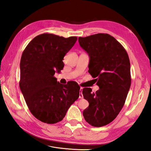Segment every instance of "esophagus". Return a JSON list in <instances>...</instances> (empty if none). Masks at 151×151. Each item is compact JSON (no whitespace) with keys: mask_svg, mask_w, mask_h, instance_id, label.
Returning <instances> with one entry per match:
<instances>
[{"mask_svg":"<svg viewBox=\"0 0 151 151\" xmlns=\"http://www.w3.org/2000/svg\"><path fill=\"white\" fill-rule=\"evenodd\" d=\"M83 88H80V91H79V98L82 99L83 98Z\"/></svg>","mask_w":151,"mask_h":151,"instance_id":"34e87169","label":"esophagus"}]
</instances>
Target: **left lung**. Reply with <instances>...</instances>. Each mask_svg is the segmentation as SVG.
Masks as SVG:
<instances>
[{
	"label": "left lung",
	"instance_id": "obj_1",
	"mask_svg": "<svg viewBox=\"0 0 151 151\" xmlns=\"http://www.w3.org/2000/svg\"><path fill=\"white\" fill-rule=\"evenodd\" d=\"M80 46L90 57L89 70L99 90L83 89L89 106L83 111L85 120L96 127L115 119L125 104L131 85L130 63L125 49L112 36L98 33L79 37Z\"/></svg>",
	"mask_w": 151,
	"mask_h": 151
}]
</instances>
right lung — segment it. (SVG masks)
Listing matches in <instances>:
<instances>
[{
	"mask_svg": "<svg viewBox=\"0 0 151 151\" xmlns=\"http://www.w3.org/2000/svg\"><path fill=\"white\" fill-rule=\"evenodd\" d=\"M77 38L43 33L32 40L22 52L19 87L29 111L48 124L60 122L79 96L80 86L74 81L61 84L53 76L60 72L63 57Z\"/></svg>",
	"mask_w": 151,
	"mask_h": 151,
	"instance_id": "right-lung-1",
	"label": "right lung"
}]
</instances>
